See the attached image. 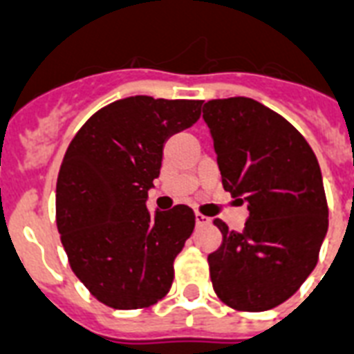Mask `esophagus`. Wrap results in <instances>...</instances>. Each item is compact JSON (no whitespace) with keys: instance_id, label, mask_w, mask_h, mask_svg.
I'll return each mask as SVG.
<instances>
[{"instance_id":"1","label":"esophagus","mask_w":354,"mask_h":354,"mask_svg":"<svg viewBox=\"0 0 354 354\" xmlns=\"http://www.w3.org/2000/svg\"><path fill=\"white\" fill-rule=\"evenodd\" d=\"M195 223L198 224V226H203V224H208L209 223V217H206V215H203V213H195Z\"/></svg>"}]
</instances>
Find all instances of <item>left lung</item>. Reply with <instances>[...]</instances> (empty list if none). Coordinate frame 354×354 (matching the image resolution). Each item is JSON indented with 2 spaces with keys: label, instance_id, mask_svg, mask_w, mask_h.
<instances>
[{
  "label": "left lung",
  "instance_id": "left-lung-1",
  "mask_svg": "<svg viewBox=\"0 0 354 354\" xmlns=\"http://www.w3.org/2000/svg\"><path fill=\"white\" fill-rule=\"evenodd\" d=\"M203 118L224 189L250 209L242 232L213 221L223 233L208 255L213 289L236 311L277 308L315 270L328 233L317 156L291 122L255 99H212Z\"/></svg>",
  "mask_w": 354,
  "mask_h": 354
}]
</instances>
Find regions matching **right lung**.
Wrapping results in <instances>:
<instances>
[{
    "mask_svg": "<svg viewBox=\"0 0 354 354\" xmlns=\"http://www.w3.org/2000/svg\"><path fill=\"white\" fill-rule=\"evenodd\" d=\"M201 106L192 99H119L93 113L66 148L55 186L57 232L75 277L108 308H150L170 291L195 213L177 204L151 215L146 198L162 146L197 122Z\"/></svg>",
    "mask_w": 354,
    "mask_h": 354,
    "instance_id": "right-lung-1",
    "label": "right lung"
}]
</instances>
